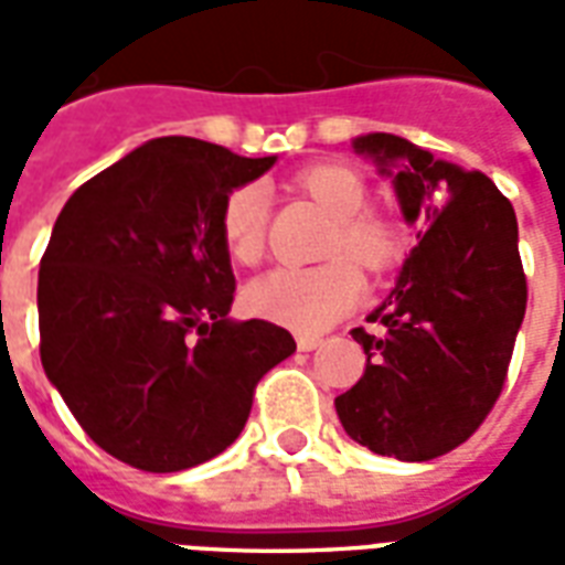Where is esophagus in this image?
I'll use <instances>...</instances> for the list:
<instances>
[{
    "label": "esophagus",
    "instance_id": "obj_1",
    "mask_svg": "<svg viewBox=\"0 0 565 565\" xmlns=\"http://www.w3.org/2000/svg\"><path fill=\"white\" fill-rule=\"evenodd\" d=\"M319 343H322V338H316V334H301V338H298V350L310 353V350H316Z\"/></svg>",
    "mask_w": 565,
    "mask_h": 565
}]
</instances>
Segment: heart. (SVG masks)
Segmentation results:
<instances>
[{
	"label": "heart",
	"instance_id": "heart-1",
	"mask_svg": "<svg viewBox=\"0 0 565 565\" xmlns=\"http://www.w3.org/2000/svg\"><path fill=\"white\" fill-rule=\"evenodd\" d=\"M295 185L328 215H334L326 243L328 262L316 267H276L258 276L246 289V307L255 316L295 331H322L350 313L362 298V276L352 263L365 267L367 274L390 270L402 258L404 227L392 212L365 206V179L350 167L316 163L295 175ZM267 218L270 203L262 185L246 182L227 191L218 210V227L234 262H262Z\"/></svg>",
	"mask_w": 565,
	"mask_h": 565
}]
</instances>
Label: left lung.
<instances>
[{"label":"left lung","instance_id":"obj_1","mask_svg":"<svg viewBox=\"0 0 565 565\" xmlns=\"http://www.w3.org/2000/svg\"><path fill=\"white\" fill-rule=\"evenodd\" d=\"M392 182L407 222H419L377 331L353 328L367 362L353 390L334 398L347 435L380 456L426 462L481 429L502 395L526 274L511 200L481 173L431 158L392 134L355 139Z\"/></svg>","mask_w":565,"mask_h":565}]
</instances>
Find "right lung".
Wrapping results in <instances>:
<instances>
[{
    "label": "right lung",
    "mask_w": 565,
    "mask_h": 565,
    "mask_svg": "<svg viewBox=\"0 0 565 565\" xmlns=\"http://www.w3.org/2000/svg\"><path fill=\"white\" fill-rule=\"evenodd\" d=\"M274 167L163 136L87 179L39 267V353L87 438L167 475L237 441L258 380L295 353L286 328L231 322L218 227L231 188Z\"/></svg>",
    "instance_id": "right-lung-1"
}]
</instances>
